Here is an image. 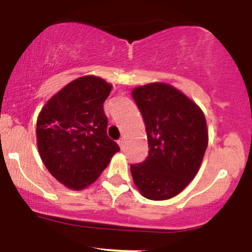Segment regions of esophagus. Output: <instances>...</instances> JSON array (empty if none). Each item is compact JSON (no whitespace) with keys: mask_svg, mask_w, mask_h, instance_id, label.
<instances>
[{"mask_svg":"<svg viewBox=\"0 0 252 252\" xmlns=\"http://www.w3.org/2000/svg\"><path fill=\"white\" fill-rule=\"evenodd\" d=\"M117 143H118V146H120L121 149L124 148V140H123V138H120V140L117 141Z\"/></svg>","mask_w":252,"mask_h":252,"instance_id":"1","label":"esophagus"}]
</instances>
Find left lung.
Returning <instances> with one entry per match:
<instances>
[{
    "mask_svg": "<svg viewBox=\"0 0 252 252\" xmlns=\"http://www.w3.org/2000/svg\"><path fill=\"white\" fill-rule=\"evenodd\" d=\"M148 138V158L131 164L132 180L144 198L167 200L195 178L209 144L206 118L180 90L150 83L132 90Z\"/></svg>",
    "mask_w": 252,
    "mask_h": 252,
    "instance_id": "left-lung-1",
    "label": "left lung"
}]
</instances>
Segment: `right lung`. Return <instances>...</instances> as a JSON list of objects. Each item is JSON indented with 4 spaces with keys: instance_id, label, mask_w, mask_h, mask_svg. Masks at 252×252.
I'll return each instance as SVG.
<instances>
[{
    "instance_id": "right-lung-1",
    "label": "right lung",
    "mask_w": 252,
    "mask_h": 252,
    "mask_svg": "<svg viewBox=\"0 0 252 252\" xmlns=\"http://www.w3.org/2000/svg\"><path fill=\"white\" fill-rule=\"evenodd\" d=\"M112 85L96 76L72 80L43 105L36 143L48 172L70 189H86L120 150L106 134L103 103Z\"/></svg>"
}]
</instances>
